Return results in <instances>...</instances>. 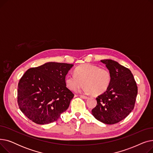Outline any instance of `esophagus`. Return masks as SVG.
Masks as SVG:
<instances>
[{"mask_svg": "<svg viewBox=\"0 0 153 153\" xmlns=\"http://www.w3.org/2000/svg\"><path fill=\"white\" fill-rule=\"evenodd\" d=\"M80 97H81L84 99H88V97H87V96H84V95H80Z\"/></svg>", "mask_w": 153, "mask_h": 153, "instance_id": "1", "label": "esophagus"}]
</instances>
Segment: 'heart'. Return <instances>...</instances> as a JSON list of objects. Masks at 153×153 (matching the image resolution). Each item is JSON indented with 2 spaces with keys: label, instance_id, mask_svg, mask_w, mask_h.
I'll use <instances>...</instances> for the list:
<instances>
[{
  "label": "heart",
  "instance_id": "heart-1",
  "mask_svg": "<svg viewBox=\"0 0 153 153\" xmlns=\"http://www.w3.org/2000/svg\"><path fill=\"white\" fill-rule=\"evenodd\" d=\"M111 75L109 70L100 68L91 64H84L77 67L74 74L66 76L65 83L69 89L76 91L84 84L83 91L86 94L99 95L105 92L110 85Z\"/></svg>",
  "mask_w": 153,
  "mask_h": 153
}]
</instances>
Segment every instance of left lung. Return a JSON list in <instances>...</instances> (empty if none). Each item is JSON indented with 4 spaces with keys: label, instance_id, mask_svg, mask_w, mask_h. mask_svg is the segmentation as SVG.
I'll return each mask as SVG.
<instances>
[{
    "label": "left lung",
    "instance_id": "left-lung-1",
    "mask_svg": "<svg viewBox=\"0 0 153 153\" xmlns=\"http://www.w3.org/2000/svg\"><path fill=\"white\" fill-rule=\"evenodd\" d=\"M100 62L110 71L111 81L107 91L96 98L97 103L92 110V114L103 123L115 124L133 110L138 87L129 69L111 59Z\"/></svg>",
    "mask_w": 153,
    "mask_h": 153
}]
</instances>
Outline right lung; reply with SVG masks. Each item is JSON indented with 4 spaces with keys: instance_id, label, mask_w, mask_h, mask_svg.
<instances>
[{
    "instance_id": "1",
    "label": "right lung",
    "mask_w": 153,
    "mask_h": 153,
    "mask_svg": "<svg viewBox=\"0 0 153 153\" xmlns=\"http://www.w3.org/2000/svg\"><path fill=\"white\" fill-rule=\"evenodd\" d=\"M73 66L49 62L28 69L18 85L17 101L23 114L39 125L59 119L74 95L65 83L66 76Z\"/></svg>"
}]
</instances>
